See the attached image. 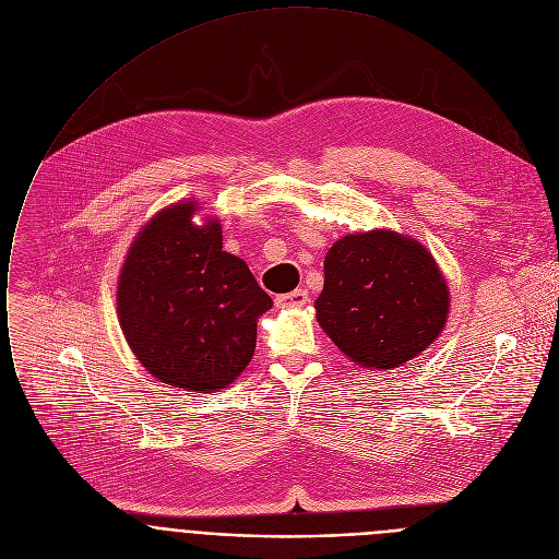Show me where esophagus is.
<instances>
[{"instance_id":"obj_1","label":"esophagus","mask_w":559,"mask_h":559,"mask_svg":"<svg viewBox=\"0 0 559 559\" xmlns=\"http://www.w3.org/2000/svg\"><path fill=\"white\" fill-rule=\"evenodd\" d=\"M308 301H310V299H308V293H306L304 288H297V290H293V293L280 295V297L275 299V304L282 306V308H301V306H306Z\"/></svg>"}]
</instances>
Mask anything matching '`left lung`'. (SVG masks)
<instances>
[{
    "instance_id": "8db88e82",
    "label": "left lung",
    "mask_w": 559,
    "mask_h": 559,
    "mask_svg": "<svg viewBox=\"0 0 559 559\" xmlns=\"http://www.w3.org/2000/svg\"><path fill=\"white\" fill-rule=\"evenodd\" d=\"M314 308L323 332L350 361L390 370L438 337L450 290L420 242L379 229L330 247Z\"/></svg>"
}]
</instances>
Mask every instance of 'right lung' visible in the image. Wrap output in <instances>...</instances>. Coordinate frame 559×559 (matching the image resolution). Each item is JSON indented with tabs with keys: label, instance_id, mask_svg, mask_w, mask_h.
Segmentation results:
<instances>
[{
	"label": "right lung",
	"instance_id": "add662e5",
	"mask_svg": "<svg viewBox=\"0 0 559 559\" xmlns=\"http://www.w3.org/2000/svg\"><path fill=\"white\" fill-rule=\"evenodd\" d=\"M195 202L156 213L126 258L117 310L136 359L191 392L234 383L255 353L258 317L273 306L247 262L222 251L217 219L195 227Z\"/></svg>",
	"mask_w": 559,
	"mask_h": 559
}]
</instances>
